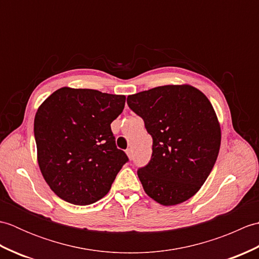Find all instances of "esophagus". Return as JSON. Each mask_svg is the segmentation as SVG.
<instances>
[{
    "mask_svg": "<svg viewBox=\"0 0 259 259\" xmlns=\"http://www.w3.org/2000/svg\"><path fill=\"white\" fill-rule=\"evenodd\" d=\"M125 152H126V156L129 157V159H133V149H131V148H128V149L125 150Z\"/></svg>",
    "mask_w": 259,
    "mask_h": 259,
    "instance_id": "1",
    "label": "esophagus"
}]
</instances>
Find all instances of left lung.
<instances>
[{
	"label": "left lung",
	"instance_id": "1",
	"mask_svg": "<svg viewBox=\"0 0 259 259\" xmlns=\"http://www.w3.org/2000/svg\"><path fill=\"white\" fill-rule=\"evenodd\" d=\"M152 137V155L138 177L146 194L163 206L188 200L217 160L222 133L208 98L196 88L162 85L126 98Z\"/></svg>",
	"mask_w": 259,
	"mask_h": 259
}]
</instances>
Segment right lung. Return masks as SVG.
Here are the masks:
<instances>
[{
	"mask_svg": "<svg viewBox=\"0 0 259 259\" xmlns=\"http://www.w3.org/2000/svg\"><path fill=\"white\" fill-rule=\"evenodd\" d=\"M125 97L64 87L38 107L34 118L37 162L61 199L85 206L106 196L129 161L115 146L111 122Z\"/></svg>",
	"mask_w": 259,
	"mask_h": 259,
	"instance_id": "right-lung-1",
	"label": "right lung"
}]
</instances>
